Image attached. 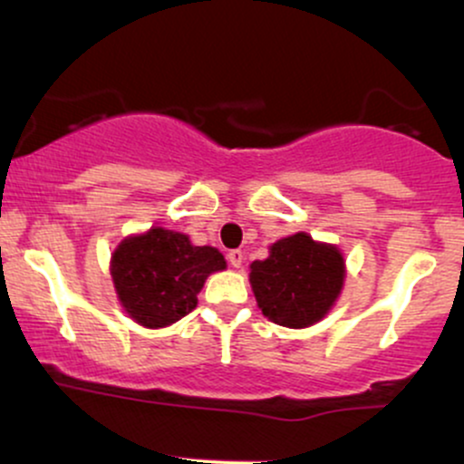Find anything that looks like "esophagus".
<instances>
[{
  "label": "esophagus",
  "mask_w": 464,
  "mask_h": 464,
  "mask_svg": "<svg viewBox=\"0 0 464 464\" xmlns=\"http://www.w3.org/2000/svg\"><path fill=\"white\" fill-rule=\"evenodd\" d=\"M227 259H228V264H231V266L240 268L242 266V259H244V253L240 251V248H233V251H228Z\"/></svg>",
  "instance_id": "obj_1"
}]
</instances>
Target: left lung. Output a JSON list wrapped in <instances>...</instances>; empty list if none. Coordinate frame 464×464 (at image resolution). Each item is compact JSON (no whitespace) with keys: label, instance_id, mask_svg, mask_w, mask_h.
<instances>
[{"label":"left lung","instance_id":"8db88e82","mask_svg":"<svg viewBox=\"0 0 464 464\" xmlns=\"http://www.w3.org/2000/svg\"><path fill=\"white\" fill-rule=\"evenodd\" d=\"M248 277L257 306L273 324L306 328L339 297L345 264L337 246L295 233L275 242L264 262H253Z\"/></svg>","mask_w":464,"mask_h":464}]
</instances>
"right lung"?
<instances>
[{
  "instance_id": "1",
  "label": "right lung",
  "mask_w": 464,
  "mask_h": 464,
  "mask_svg": "<svg viewBox=\"0 0 464 464\" xmlns=\"http://www.w3.org/2000/svg\"><path fill=\"white\" fill-rule=\"evenodd\" d=\"M227 268L213 246H193L182 233L154 227L127 237L111 256V279L130 317L165 328L189 314L211 273Z\"/></svg>"
}]
</instances>
